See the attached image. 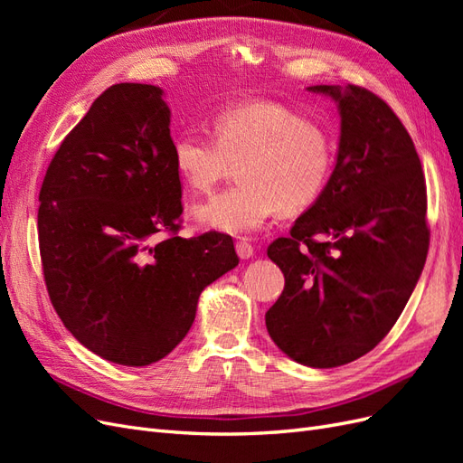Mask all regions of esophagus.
I'll return each mask as SVG.
<instances>
[{
	"label": "esophagus",
	"mask_w": 463,
	"mask_h": 463,
	"mask_svg": "<svg viewBox=\"0 0 463 463\" xmlns=\"http://www.w3.org/2000/svg\"><path fill=\"white\" fill-rule=\"evenodd\" d=\"M235 250H237V255H240V259H243V260H247V259H250L255 255V249H253V245H250L247 240H240L235 243Z\"/></svg>",
	"instance_id": "34e87169"
}]
</instances>
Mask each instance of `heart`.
Returning a JSON list of instances; mask_svg holds the SVG:
<instances>
[{"label":"heart","instance_id":"b5f03b06","mask_svg":"<svg viewBox=\"0 0 463 463\" xmlns=\"http://www.w3.org/2000/svg\"><path fill=\"white\" fill-rule=\"evenodd\" d=\"M214 138L184 131L174 138V165L194 193H208L232 165L240 187L193 206L204 230L243 235L260 230L279 208H309L325 191L334 164L330 135L315 121L276 102H253L218 111Z\"/></svg>","mask_w":463,"mask_h":463}]
</instances>
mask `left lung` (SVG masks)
<instances>
[{"label":"left lung","mask_w":463,"mask_h":463,"mask_svg":"<svg viewBox=\"0 0 463 463\" xmlns=\"http://www.w3.org/2000/svg\"><path fill=\"white\" fill-rule=\"evenodd\" d=\"M307 90L338 106V154L320 197L269 247L286 286L264 320L288 357L330 369L369 354L411 298L429 249L427 189L381 98L354 85Z\"/></svg>","instance_id":"obj_1"}]
</instances>
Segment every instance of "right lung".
<instances>
[{"instance_id": "1", "label": "right lung", "mask_w": 463, "mask_h": 463, "mask_svg": "<svg viewBox=\"0 0 463 463\" xmlns=\"http://www.w3.org/2000/svg\"><path fill=\"white\" fill-rule=\"evenodd\" d=\"M170 119L160 87H109L63 138L38 197L52 305L82 345L125 367L170 354L203 289L240 264L230 235H174L184 206Z\"/></svg>"}]
</instances>
